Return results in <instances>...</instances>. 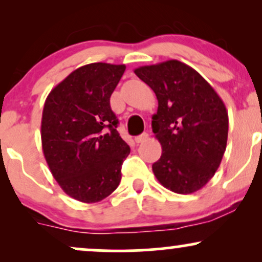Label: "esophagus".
<instances>
[{
  "mask_svg": "<svg viewBox=\"0 0 262 262\" xmlns=\"http://www.w3.org/2000/svg\"><path fill=\"white\" fill-rule=\"evenodd\" d=\"M149 138V134L148 133H143V134H140V135H138V137H135V143H143V141H145L146 139H148Z\"/></svg>",
  "mask_w": 262,
  "mask_h": 262,
  "instance_id": "34e87169",
  "label": "esophagus"
}]
</instances>
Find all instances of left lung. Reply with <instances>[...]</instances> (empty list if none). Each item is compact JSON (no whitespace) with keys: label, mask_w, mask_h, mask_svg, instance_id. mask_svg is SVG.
<instances>
[{"label":"left lung","mask_w":262,"mask_h":262,"mask_svg":"<svg viewBox=\"0 0 262 262\" xmlns=\"http://www.w3.org/2000/svg\"><path fill=\"white\" fill-rule=\"evenodd\" d=\"M135 75L155 92L151 127L162 154L152 171L164 187L189 194L206 186L223 159L228 112L212 86L179 60L140 66Z\"/></svg>","instance_id":"obj_1"}]
</instances>
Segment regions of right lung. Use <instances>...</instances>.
I'll return each mask as SVG.
<instances>
[{"label":"right lung","instance_id":"add662e5","mask_svg":"<svg viewBox=\"0 0 262 262\" xmlns=\"http://www.w3.org/2000/svg\"><path fill=\"white\" fill-rule=\"evenodd\" d=\"M125 65L93 62L76 69L48 95L41 146L54 179L83 203L110 196L130 148L119 135L110 98Z\"/></svg>","mask_w":262,"mask_h":262}]
</instances>
